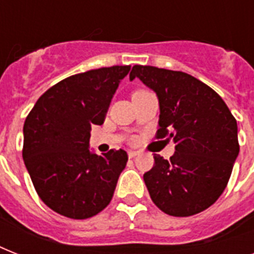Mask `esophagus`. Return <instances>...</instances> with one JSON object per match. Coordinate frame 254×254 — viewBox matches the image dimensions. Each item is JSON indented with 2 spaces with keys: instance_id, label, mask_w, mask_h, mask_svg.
I'll list each match as a JSON object with an SVG mask.
<instances>
[{
  "instance_id": "34e87169",
  "label": "esophagus",
  "mask_w": 254,
  "mask_h": 254,
  "mask_svg": "<svg viewBox=\"0 0 254 254\" xmlns=\"http://www.w3.org/2000/svg\"><path fill=\"white\" fill-rule=\"evenodd\" d=\"M139 153L138 151H135V150H129L127 151V155H129V158H134V157H137Z\"/></svg>"
}]
</instances>
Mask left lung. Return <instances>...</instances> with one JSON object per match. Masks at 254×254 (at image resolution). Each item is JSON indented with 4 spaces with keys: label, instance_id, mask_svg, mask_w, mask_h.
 <instances>
[{
    "label": "left lung",
    "instance_id": "left-lung-1",
    "mask_svg": "<svg viewBox=\"0 0 254 254\" xmlns=\"http://www.w3.org/2000/svg\"><path fill=\"white\" fill-rule=\"evenodd\" d=\"M135 77L158 99L157 138L175 143L169 161L154 154L143 174L151 200L171 216L204 211L225 190L240 151L236 120L212 88L189 73L134 65L129 79Z\"/></svg>",
    "mask_w": 254,
    "mask_h": 254
}]
</instances>
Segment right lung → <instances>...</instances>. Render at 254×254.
Instances as JSON below:
<instances>
[{
    "label": "right lung",
    "instance_id": "add662e5",
    "mask_svg": "<svg viewBox=\"0 0 254 254\" xmlns=\"http://www.w3.org/2000/svg\"><path fill=\"white\" fill-rule=\"evenodd\" d=\"M130 65L69 76L38 99L23 125V161L47 207L69 219H88L112 200L127 151L97 155L89 149L93 125L104 123Z\"/></svg>",
    "mask_w": 254,
    "mask_h": 254
}]
</instances>
